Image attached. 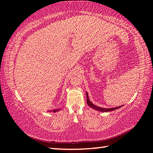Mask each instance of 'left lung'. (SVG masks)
I'll use <instances>...</instances> for the list:
<instances>
[{
	"instance_id": "left-lung-1",
	"label": "left lung",
	"mask_w": 153,
	"mask_h": 153,
	"mask_svg": "<svg viewBox=\"0 0 153 153\" xmlns=\"http://www.w3.org/2000/svg\"><path fill=\"white\" fill-rule=\"evenodd\" d=\"M86 97H87V103L88 105L90 107H92V108H94L95 110H97V111H101V112H108V111H114L115 109H117V108H120L121 107H122V106H120V107H114V108H101V107H98V106H96L94 105L93 103H92L91 101H90L89 100V98H88V93L86 92Z\"/></svg>"
}]
</instances>
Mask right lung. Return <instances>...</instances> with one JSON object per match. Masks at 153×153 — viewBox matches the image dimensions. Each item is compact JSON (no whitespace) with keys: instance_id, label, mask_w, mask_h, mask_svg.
<instances>
[{"instance_id":"obj_1","label":"right lung","mask_w":153,"mask_h":153,"mask_svg":"<svg viewBox=\"0 0 153 153\" xmlns=\"http://www.w3.org/2000/svg\"><path fill=\"white\" fill-rule=\"evenodd\" d=\"M59 110H60V109H55V110H53V111H53V112L55 113V112H56V111H58Z\"/></svg>"}]
</instances>
